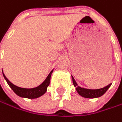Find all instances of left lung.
<instances>
[{
  "label": "left lung",
  "mask_w": 122,
  "mask_h": 122,
  "mask_svg": "<svg viewBox=\"0 0 122 122\" xmlns=\"http://www.w3.org/2000/svg\"><path fill=\"white\" fill-rule=\"evenodd\" d=\"M72 79L73 84H74L75 87H76V90H77V93L84 98H98V97L103 96L107 92V90L109 89V87L111 86V84H110L109 85L106 86L104 88H102V89H84V88H82V87L77 86V84L75 79L73 78L72 76Z\"/></svg>",
  "instance_id": "1"
}]
</instances>
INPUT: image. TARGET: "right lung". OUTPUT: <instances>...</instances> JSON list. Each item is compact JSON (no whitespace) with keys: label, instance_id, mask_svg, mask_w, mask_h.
Here are the masks:
<instances>
[{"label":"right lung","instance_id":"1","mask_svg":"<svg viewBox=\"0 0 122 122\" xmlns=\"http://www.w3.org/2000/svg\"><path fill=\"white\" fill-rule=\"evenodd\" d=\"M52 71H51L50 72V74L48 75V76L47 77L46 80L40 86L36 87V88H33V89H25V88H21V87L17 86L15 84L11 83L5 76V75L3 73V76H4L7 84L10 86V88L19 96L27 98H38L40 96H41L42 95H43L46 92L47 88L50 85V77H51V75L52 73Z\"/></svg>","mask_w":122,"mask_h":122}]
</instances>
